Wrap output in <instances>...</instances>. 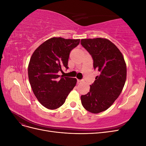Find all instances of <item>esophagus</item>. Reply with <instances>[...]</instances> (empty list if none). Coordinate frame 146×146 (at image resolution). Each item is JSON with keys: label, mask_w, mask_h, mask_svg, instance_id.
Wrapping results in <instances>:
<instances>
[{"label": "esophagus", "mask_w": 146, "mask_h": 146, "mask_svg": "<svg viewBox=\"0 0 146 146\" xmlns=\"http://www.w3.org/2000/svg\"><path fill=\"white\" fill-rule=\"evenodd\" d=\"M81 82H82V80H77V83H81Z\"/></svg>", "instance_id": "1"}]
</instances>
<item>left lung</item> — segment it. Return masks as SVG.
I'll return each instance as SVG.
<instances>
[{
    "label": "left lung",
    "mask_w": 146,
    "mask_h": 146,
    "mask_svg": "<svg viewBox=\"0 0 146 146\" xmlns=\"http://www.w3.org/2000/svg\"><path fill=\"white\" fill-rule=\"evenodd\" d=\"M80 43L100 74L90 85V92L81 96L82 104L87 111L97 114L111 107L121 93L126 80V64L120 50L108 39H82Z\"/></svg>",
    "instance_id": "1"
}]
</instances>
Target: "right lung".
<instances>
[{"instance_id": "add662e5", "label": "right lung", "mask_w": 146, "mask_h": 146, "mask_svg": "<svg viewBox=\"0 0 146 146\" xmlns=\"http://www.w3.org/2000/svg\"><path fill=\"white\" fill-rule=\"evenodd\" d=\"M80 39L52 38L39 46L31 57L28 75L33 93L44 107L55 110L65 102L77 79L60 76L62 68L68 69L70 52Z\"/></svg>"}]
</instances>
